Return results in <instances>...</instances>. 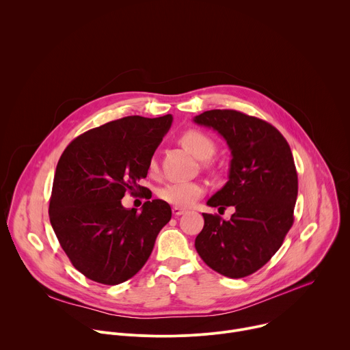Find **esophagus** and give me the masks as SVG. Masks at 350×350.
Segmentation results:
<instances>
[{"instance_id":"esophagus-1","label":"esophagus","mask_w":350,"mask_h":350,"mask_svg":"<svg viewBox=\"0 0 350 350\" xmlns=\"http://www.w3.org/2000/svg\"><path fill=\"white\" fill-rule=\"evenodd\" d=\"M173 215L174 216H181V215H184L185 213V209H183V208H178V206H173Z\"/></svg>"}]
</instances>
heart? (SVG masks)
<instances>
[{
	"instance_id": "heart-1",
	"label": "heart",
	"mask_w": 350,
	"mask_h": 350,
	"mask_svg": "<svg viewBox=\"0 0 350 350\" xmlns=\"http://www.w3.org/2000/svg\"><path fill=\"white\" fill-rule=\"evenodd\" d=\"M181 145L198 159H209L216 151V144L206 133L201 130H187L180 137ZM158 163L152 158L149 161V172L155 173ZM205 193V185L199 181L172 183L158 191L162 201L173 206H189Z\"/></svg>"
}]
</instances>
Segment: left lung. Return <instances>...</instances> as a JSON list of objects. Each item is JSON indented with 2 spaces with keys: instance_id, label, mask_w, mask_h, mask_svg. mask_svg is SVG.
<instances>
[{
  "instance_id": "1",
  "label": "left lung",
  "mask_w": 350,
  "mask_h": 350,
  "mask_svg": "<svg viewBox=\"0 0 350 350\" xmlns=\"http://www.w3.org/2000/svg\"><path fill=\"white\" fill-rule=\"evenodd\" d=\"M193 122L223 135L232 155L228 181L208 205L235 208L228 221L202 213L195 249L226 277L251 275L274 256L293 224L297 174L291 148L274 126L238 111L212 109Z\"/></svg>"
}]
</instances>
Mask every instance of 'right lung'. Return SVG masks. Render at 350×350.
Returning <instances> with one entry per match:
<instances>
[{
    "label": "right lung",
    "instance_id": "obj_1",
    "mask_svg": "<svg viewBox=\"0 0 350 350\" xmlns=\"http://www.w3.org/2000/svg\"><path fill=\"white\" fill-rule=\"evenodd\" d=\"M172 115L127 116L75 138L57 165L49 221L72 265L87 278L118 285L135 275L172 219L170 205L148 201L138 214L126 210V191L146 193L145 178Z\"/></svg>",
    "mask_w": 350,
    "mask_h": 350
}]
</instances>
